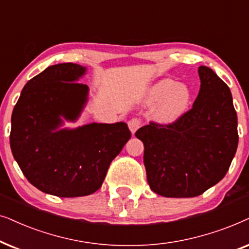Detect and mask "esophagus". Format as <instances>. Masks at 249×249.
Instances as JSON below:
<instances>
[{
	"mask_svg": "<svg viewBox=\"0 0 249 249\" xmlns=\"http://www.w3.org/2000/svg\"><path fill=\"white\" fill-rule=\"evenodd\" d=\"M140 126H141V119L140 118L134 117V118H131L130 121H128V127H130L132 134H134Z\"/></svg>",
	"mask_w": 249,
	"mask_h": 249,
	"instance_id": "esophagus-1",
	"label": "esophagus"
}]
</instances>
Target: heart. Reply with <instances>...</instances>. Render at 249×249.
<instances>
[{"mask_svg": "<svg viewBox=\"0 0 249 249\" xmlns=\"http://www.w3.org/2000/svg\"><path fill=\"white\" fill-rule=\"evenodd\" d=\"M148 105L158 102L155 117L158 122L173 123L181 117L190 104V92L183 84L172 79H163L152 85L145 95Z\"/></svg>", "mask_w": 249, "mask_h": 249, "instance_id": "1", "label": "heart"}]
</instances>
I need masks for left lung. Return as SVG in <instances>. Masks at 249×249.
Returning <instances> with one entry per match:
<instances>
[{
    "instance_id": "1",
    "label": "left lung",
    "mask_w": 249,
    "mask_h": 249,
    "mask_svg": "<svg viewBox=\"0 0 249 249\" xmlns=\"http://www.w3.org/2000/svg\"><path fill=\"white\" fill-rule=\"evenodd\" d=\"M200 90L190 110L168 124L149 122L135 132L143 142L151 190L170 198L197 197L220 182L238 147L237 112L230 89L200 66Z\"/></svg>"
}]
</instances>
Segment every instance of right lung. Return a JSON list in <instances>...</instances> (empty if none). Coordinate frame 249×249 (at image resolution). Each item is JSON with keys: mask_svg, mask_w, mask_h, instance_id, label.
I'll list each match as a JSON object with an SVG mask.
<instances>
[{"mask_svg": "<svg viewBox=\"0 0 249 249\" xmlns=\"http://www.w3.org/2000/svg\"><path fill=\"white\" fill-rule=\"evenodd\" d=\"M84 72L72 62L50 66L27 82L13 108V157L34 187L53 196L82 197L100 189L131 138L125 123L57 131L60 116L75 121L85 104L88 86L76 82Z\"/></svg>", "mask_w": 249, "mask_h": 249, "instance_id": "obj_1", "label": "right lung"}]
</instances>
